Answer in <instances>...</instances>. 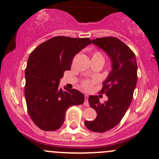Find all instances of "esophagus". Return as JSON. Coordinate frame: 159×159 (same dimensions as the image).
I'll list each match as a JSON object with an SVG mask.
<instances>
[{"label": "esophagus", "instance_id": "34e87169", "mask_svg": "<svg viewBox=\"0 0 159 159\" xmlns=\"http://www.w3.org/2000/svg\"><path fill=\"white\" fill-rule=\"evenodd\" d=\"M88 98H89V96H88V95H87V94H86L85 96H84V98H85V100H84V105H85V106H89Z\"/></svg>", "mask_w": 159, "mask_h": 159}]
</instances>
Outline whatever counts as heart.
<instances>
[{
  "instance_id": "heart-1",
  "label": "heart",
  "mask_w": 159,
  "mask_h": 159,
  "mask_svg": "<svg viewBox=\"0 0 159 159\" xmlns=\"http://www.w3.org/2000/svg\"><path fill=\"white\" fill-rule=\"evenodd\" d=\"M93 57H102V58H103V57H102V55L101 53L96 52V53H94L93 55ZM103 59H104V58H103ZM83 87H84L85 90H90L91 87H92V82L89 81H84Z\"/></svg>"
}]
</instances>
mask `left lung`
I'll use <instances>...</instances> for the list:
<instances>
[{
  "instance_id": "obj_1",
  "label": "left lung",
  "mask_w": 159,
  "mask_h": 159,
  "mask_svg": "<svg viewBox=\"0 0 159 159\" xmlns=\"http://www.w3.org/2000/svg\"><path fill=\"white\" fill-rule=\"evenodd\" d=\"M92 42L109 57L111 70L102 82L101 90L108 98L101 103L97 96H89V104L97 116L93 121H85L84 124L92 132H105L121 121L132 102L138 81V66L132 51L117 38H98Z\"/></svg>"
}]
</instances>
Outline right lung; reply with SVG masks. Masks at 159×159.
<instances>
[{
	"instance_id": "right-lung-1",
	"label": "right lung",
	"mask_w": 159,
	"mask_h": 159,
	"mask_svg": "<svg viewBox=\"0 0 159 159\" xmlns=\"http://www.w3.org/2000/svg\"><path fill=\"white\" fill-rule=\"evenodd\" d=\"M90 44L89 38L55 36L40 44L29 56L25 99L30 118L42 130L60 129L67 109L84 101V95L80 91L65 87L64 91L59 84L65 71L70 70L75 55Z\"/></svg>"
}]
</instances>
